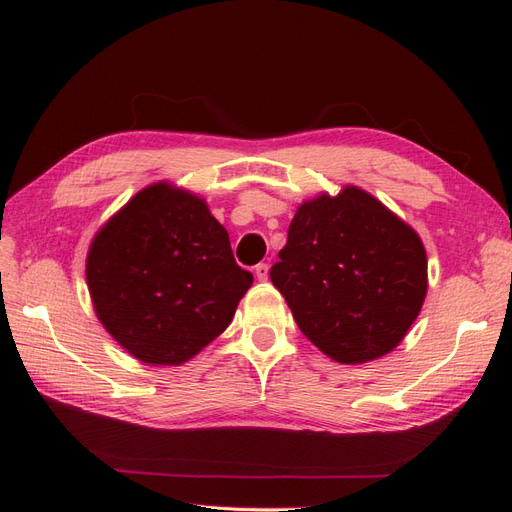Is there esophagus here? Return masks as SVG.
I'll use <instances>...</instances> for the list:
<instances>
[{
	"label": "esophagus",
	"instance_id": "34e87169",
	"mask_svg": "<svg viewBox=\"0 0 512 512\" xmlns=\"http://www.w3.org/2000/svg\"><path fill=\"white\" fill-rule=\"evenodd\" d=\"M254 273H256L260 282H267L269 280V265H267V262H260V265H256Z\"/></svg>",
	"mask_w": 512,
	"mask_h": 512
}]
</instances>
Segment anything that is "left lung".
Wrapping results in <instances>:
<instances>
[{"instance_id": "left-lung-1", "label": "left lung", "mask_w": 512, "mask_h": 512, "mask_svg": "<svg viewBox=\"0 0 512 512\" xmlns=\"http://www.w3.org/2000/svg\"><path fill=\"white\" fill-rule=\"evenodd\" d=\"M269 275L309 342L354 365L404 339L425 301L427 256L406 222L348 185L297 209Z\"/></svg>"}]
</instances>
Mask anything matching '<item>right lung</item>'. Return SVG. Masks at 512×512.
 <instances>
[{
    "label": "right lung",
    "mask_w": 512,
    "mask_h": 512,
    "mask_svg": "<svg viewBox=\"0 0 512 512\" xmlns=\"http://www.w3.org/2000/svg\"><path fill=\"white\" fill-rule=\"evenodd\" d=\"M252 282L205 200L168 183L138 192L87 256L100 322L149 365L192 359L228 327Z\"/></svg>",
    "instance_id": "right-lung-1"
}]
</instances>
